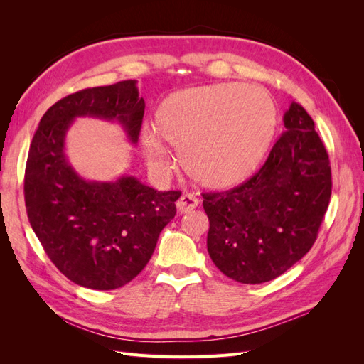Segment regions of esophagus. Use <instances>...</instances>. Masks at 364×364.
<instances>
[{
  "instance_id": "obj_1",
  "label": "esophagus",
  "mask_w": 364,
  "mask_h": 364,
  "mask_svg": "<svg viewBox=\"0 0 364 364\" xmlns=\"http://www.w3.org/2000/svg\"><path fill=\"white\" fill-rule=\"evenodd\" d=\"M197 205H199V200H197V197L193 194H183L179 197V200L176 202L179 213H190L197 208Z\"/></svg>"
}]
</instances>
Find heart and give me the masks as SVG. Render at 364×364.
I'll list each match as a JSON object with an SVG mask.
<instances>
[{
	"label": "heart",
	"mask_w": 364,
	"mask_h": 364,
	"mask_svg": "<svg viewBox=\"0 0 364 364\" xmlns=\"http://www.w3.org/2000/svg\"><path fill=\"white\" fill-rule=\"evenodd\" d=\"M277 109L266 91L241 83H215L176 91L158 106L153 128L141 134L149 167L170 165L167 142L179 151L183 171L211 190L243 183L267 155Z\"/></svg>",
	"instance_id": "heart-1"
}]
</instances>
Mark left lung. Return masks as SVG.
<instances>
[{
	"instance_id": "1",
	"label": "left lung",
	"mask_w": 364,
	"mask_h": 364,
	"mask_svg": "<svg viewBox=\"0 0 364 364\" xmlns=\"http://www.w3.org/2000/svg\"><path fill=\"white\" fill-rule=\"evenodd\" d=\"M261 170L237 188L203 194L208 253L241 284L281 277L311 249L331 197V167L314 121L296 102Z\"/></svg>"
}]
</instances>
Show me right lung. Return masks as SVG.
<instances>
[{
  "label": "right lung",
  "instance_id": "obj_1",
  "mask_svg": "<svg viewBox=\"0 0 364 364\" xmlns=\"http://www.w3.org/2000/svg\"><path fill=\"white\" fill-rule=\"evenodd\" d=\"M136 80L67 95L43 114L28 151L24 194L30 225L65 277L92 290H114L147 266L161 230L176 215L179 191H158L123 174L87 181L65 153L73 121H115L136 144L144 117Z\"/></svg>",
  "mask_w": 364,
  "mask_h": 364
}]
</instances>
